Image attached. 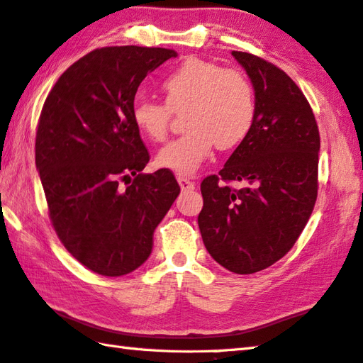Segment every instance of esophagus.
I'll return each instance as SVG.
<instances>
[{"label":"esophagus","instance_id":"34e87169","mask_svg":"<svg viewBox=\"0 0 363 363\" xmlns=\"http://www.w3.org/2000/svg\"><path fill=\"white\" fill-rule=\"evenodd\" d=\"M177 180H178V185L182 188V191H193L196 186V183L186 177H178Z\"/></svg>","mask_w":363,"mask_h":363}]
</instances>
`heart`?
<instances>
[{"instance_id":"obj_1","label":"heart","mask_w":363,"mask_h":363,"mask_svg":"<svg viewBox=\"0 0 363 363\" xmlns=\"http://www.w3.org/2000/svg\"><path fill=\"white\" fill-rule=\"evenodd\" d=\"M165 104L137 100L132 121L137 130L155 143L169 133L172 111H185V135L159 151L156 164L182 175H191L211 157L215 145L230 150L244 142L255 121V92L249 78L236 68L199 57H188L161 81Z\"/></svg>"}]
</instances>
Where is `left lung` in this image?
I'll return each instance as SVG.
<instances>
[{
  "label": "left lung",
  "mask_w": 363,
  "mask_h": 363,
  "mask_svg": "<svg viewBox=\"0 0 363 363\" xmlns=\"http://www.w3.org/2000/svg\"><path fill=\"white\" fill-rule=\"evenodd\" d=\"M233 57L255 89V121L218 175L202 180L198 223L215 262L253 274L295 245L313 213L320 135L313 108L287 73L249 52L233 50ZM228 181L246 186L233 190Z\"/></svg>",
  "instance_id": "8db88e82"
}]
</instances>
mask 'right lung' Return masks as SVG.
Segmentation results:
<instances>
[{
	"instance_id": "1",
	"label": "right lung",
	"mask_w": 363,
	"mask_h": 363,
	"mask_svg": "<svg viewBox=\"0 0 363 363\" xmlns=\"http://www.w3.org/2000/svg\"><path fill=\"white\" fill-rule=\"evenodd\" d=\"M164 48H100L74 62L44 101L35 161L60 242L100 276L129 274L148 259L152 233L180 186L150 161L132 121L146 74L174 59Z\"/></svg>"
}]
</instances>
